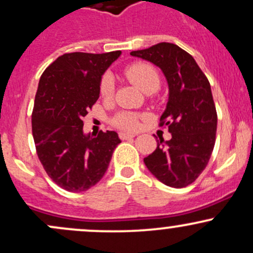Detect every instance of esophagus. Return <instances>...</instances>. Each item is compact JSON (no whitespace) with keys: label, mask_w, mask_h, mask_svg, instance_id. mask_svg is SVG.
Here are the masks:
<instances>
[{"label":"esophagus","mask_w":253,"mask_h":253,"mask_svg":"<svg viewBox=\"0 0 253 253\" xmlns=\"http://www.w3.org/2000/svg\"><path fill=\"white\" fill-rule=\"evenodd\" d=\"M134 137H135V134H133V133H125V132L120 133V138L122 140L131 139V138H134Z\"/></svg>","instance_id":"1"}]
</instances>
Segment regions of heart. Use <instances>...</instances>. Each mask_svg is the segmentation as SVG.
I'll return each mask as SVG.
<instances>
[{
  "label": "heart",
  "instance_id": "1",
  "mask_svg": "<svg viewBox=\"0 0 253 253\" xmlns=\"http://www.w3.org/2000/svg\"><path fill=\"white\" fill-rule=\"evenodd\" d=\"M125 76L138 86L141 91L146 93H152L160 88L161 78L157 69L146 62H134L125 69ZM99 92L104 98H109L114 93V79L110 74H104L99 84ZM114 126L121 129L138 128L139 116L134 113L121 112L113 118Z\"/></svg>",
  "mask_w": 253,
  "mask_h": 253
}]
</instances>
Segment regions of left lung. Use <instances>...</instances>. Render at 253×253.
<instances>
[{
    "label": "left lung",
    "mask_w": 253,
    "mask_h": 253,
    "mask_svg": "<svg viewBox=\"0 0 253 253\" xmlns=\"http://www.w3.org/2000/svg\"><path fill=\"white\" fill-rule=\"evenodd\" d=\"M131 55L160 67L169 87L160 126H167L171 138L157 140L144 163L165 185L186 187L207 167L215 145L217 114L209 80L196 60L173 43L163 42Z\"/></svg>",
    "instance_id": "obj_1"
}]
</instances>
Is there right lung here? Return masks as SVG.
I'll use <instances>...</instances> for the list:
<instances>
[{
    "label": "right lung",
    "instance_id": "1",
    "mask_svg": "<svg viewBox=\"0 0 253 253\" xmlns=\"http://www.w3.org/2000/svg\"><path fill=\"white\" fill-rule=\"evenodd\" d=\"M120 55V50L63 54L40 79L32 112L33 140L46 174L68 192L95 186L121 143L114 131H83V118L99 97L102 76Z\"/></svg>",
    "mask_w": 253,
    "mask_h": 253
}]
</instances>
